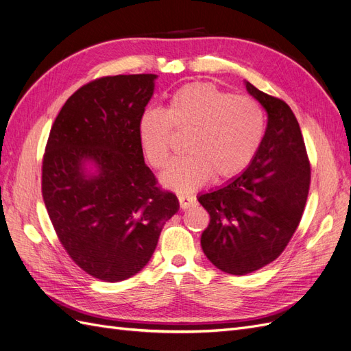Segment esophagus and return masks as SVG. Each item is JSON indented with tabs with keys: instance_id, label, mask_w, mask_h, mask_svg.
Returning a JSON list of instances; mask_svg holds the SVG:
<instances>
[{
	"instance_id": "1",
	"label": "esophagus",
	"mask_w": 351,
	"mask_h": 351,
	"mask_svg": "<svg viewBox=\"0 0 351 351\" xmlns=\"http://www.w3.org/2000/svg\"><path fill=\"white\" fill-rule=\"evenodd\" d=\"M178 202H180V208L189 209L193 205H196V197L192 195H178Z\"/></svg>"
}]
</instances>
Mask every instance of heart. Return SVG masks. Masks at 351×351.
I'll list each match as a JSON object with an SVG mask.
<instances>
[{"label": "heart", "mask_w": 351, "mask_h": 351, "mask_svg": "<svg viewBox=\"0 0 351 351\" xmlns=\"http://www.w3.org/2000/svg\"><path fill=\"white\" fill-rule=\"evenodd\" d=\"M137 132L147 162L155 169L167 164L174 132L187 133V154L176 158L161 180L177 192H192L212 174L215 180H228L250 165L263 141L265 112L250 97L195 82L178 88L164 112L145 111Z\"/></svg>", "instance_id": "obj_1"}]
</instances>
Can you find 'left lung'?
<instances>
[{
    "mask_svg": "<svg viewBox=\"0 0 351 351\" xmlns=\"http://www.w3.org/2000/svg\"><path fill=\"white\" fill-rule=\"evenodd\" d=\"M246 89L268 112L262 145L239 177L199 196L210 215L202 249L231 275L254 272L280 256L300 224L311 187V162L294 112L249 82Z\"/></svg>",
    "mask_w": 351,
    "mask_h": 351,
    "instance_id": "1",
    "label": "left lung"
}]
</instances>
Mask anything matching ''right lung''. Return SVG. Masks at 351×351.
I'll return each instance as SVG.
<instances>
[{"label": "right lung", "mask_w": 351, "mask_h": 351, "mask_svg": "<svg viewBox=\"0 0 351 351\" xmlns=\"http://www.w3.org/2000/svg\"><path fill=\"white\" fill-rule=\"evenodd\" d=\"M155 74L95 79L74 92L51 127L42 159V197L71 261L107 282L133 277L152 258L178 210L145 164L139 120ZM92 160L97 175L84 171Z\"/></svg>", "instance_id": "add662e5"}]
</instances>
